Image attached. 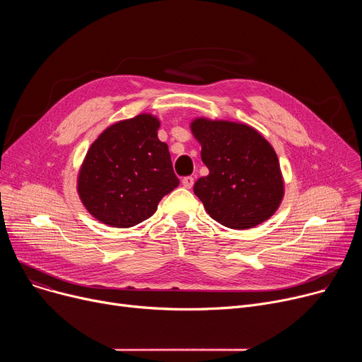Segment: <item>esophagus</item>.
<instances>
[{
	"instance_id": "1",
	"label": "esophagus",
	"mask_w": 362,
	"mask_h": 362,
	"mask_svg": "<svg viewBox=\"0 0 362 362\" xmlns=\"http://www.w3.org/2000/svg\"><path fill=\"white\" fill-rule=\"evenodd\" d=\"M194 182H195V179H194L192 176H186V177L182 179V185H183L186 189H191V187L194 186Z\"/></svg>"
}]
</instances>
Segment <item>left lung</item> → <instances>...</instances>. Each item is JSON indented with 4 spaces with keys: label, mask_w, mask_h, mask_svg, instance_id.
I'll return each mask as SVG.
<instances>
[{
    "label": "left lung",
    "mask_w": 362,
    "mask_h": 362,
    "mask_svg": "<svg viewBox=\"0 0 362 362\" xmlns=\"http://www.w3.org/2000/svg\"><path fill=\"white\" fill-rule=\"evenodd\" d=\"M191 129L202 146V163L210 170L194 186L206 213L230 229H251L269 220L283 198L273 146L240 123L197 119Z\"/></svg>",
    "instance_id": "obj_1"
}]
</instances>
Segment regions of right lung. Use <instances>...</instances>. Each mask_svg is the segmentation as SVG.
I'll list each match as a JSON object with an SVG mask.
<instances>
[{"label":"right lung","mask_w":362,"mask_h":362,"mask_svg":"<svg viewBox=\"0 0 362 362\" xmlns=\"http://www.w3.org/2000/svg\"><path fill=\"white\" fill-rule=\"evenodd\" d=\"M160 122L139 114L105 129L85 157L78 191L86 210L104 224L132 227L157 211L179 185Z\"/></svg>","instance_id":"right-lung-1"}]
</instances>
